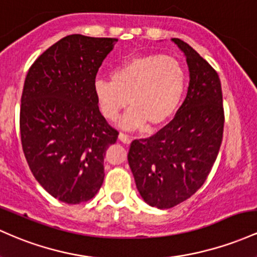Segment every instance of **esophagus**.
Returning <instances> with one entry per match:
<instances>
[{
    "instance_id": "obj_1",
    "label": "esophagus",
    "mask_w": 257,
    "mask_h": 257,
    "mask_svg": "<svg viewBox=\"0 0 257 257\" xmlns=\"http://www.w3.org/2000/svg\"><path fill=\"white\" fill-rule=\"evenodd\" d=\"M119 140L120 142H122L123 144H126V145H128V144H131V142H132V139L131 138L128 137V135H125L124 133H119Z\"/></svg>"
}]
</instances>
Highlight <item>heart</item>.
Here are the masks:
<instances>
[{"label": "heart", "instance_id": "1", "mask_svg": "<svg viewBox=\"0 0 257 257\" xmlns=\"http://www.w3.org/2000/svg\"><path fill=\"white\" fill-rule=\"evenodd\" d=\"M187 85L184 67L166 55H144L131 58L111 72V81L97 79L95 96L108 120L118 119L128 105L122 125L139 129L159 128L173 117L182 102Z\"/></svg>", "mask_w": 257, "mask_h": 257}]
</instances>
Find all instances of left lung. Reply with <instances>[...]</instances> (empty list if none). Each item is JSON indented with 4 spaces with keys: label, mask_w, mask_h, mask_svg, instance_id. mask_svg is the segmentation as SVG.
Here are the masks:
<instances>
[{
    "label": "left lung",
    "mask_w": 257,
    "mask_h": 257,
    "mask_svg": "<svg viewBox=\"0 0 257 257\" xmlns=\"http://www.w3.org/2000/svg\"><path fill=\"white\" fill-rule=\"evenodd\" d=\"M187 57L188 94L173 119L146 139L134 140L128 163L146 204L171 208L195 194L210 174L223 138L221 80L187 42L172 39Z\"/></svg>",
    "instance_id": "8db88e82"
}]
</instances>
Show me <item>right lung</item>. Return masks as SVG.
Returning a JSON list of instances; mask_svg holds the SVG:
<instances>
[{
    "label": "right lung",
    "mask_w": 257,
    "mask_h": 257,
    "mask_svg": "<svg viewBox=\"0 0 257 257\" xmlns=\"http://www.w3.org/2000/svg\"><path fill=\"white\" fill-rule=\"evenodd\" d=\"M118 39L73 34L38 57L22 94V148L33 176L66 204L89 201L105 178L103 157L117 142L98 109L94 84Z\"/></svg>",
    "instance_id": "obj_1"
}]
</instances>
